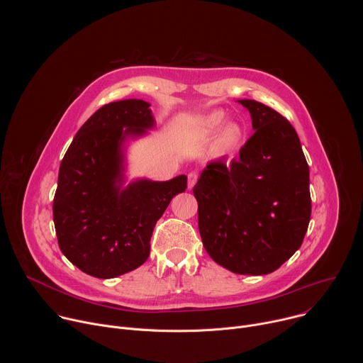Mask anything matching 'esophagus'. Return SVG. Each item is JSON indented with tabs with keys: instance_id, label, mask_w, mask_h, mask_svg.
<instances>
[{
	"instance_id": "esophagus-1",
	"label": "esophagus",
	"mask_w": 363,
	"mask_h": 363,
	"mask_svg": "<svg viewBox=\"0 0 363 363\" xmlns=\"http://www.w3.org/2000/svg\"><path fill=\"white\" fill-rule=\"evenodd\" d=\"M196 181H198V174L196 172L188 174V189H192L194 185L196 184Z\"/></svg>"
}]
</instances>
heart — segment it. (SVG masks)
Wrapping results in <instances>:
<instances>
[{
  "instance_id": "1",
  "label": "heart",
  "mask_w": 363,
  "mask_h": 363,
  "mask_svg": "<svg viewBox=\"0 0 363 363\" xmlns=\"http://www.w3.org/2000/svg\"><path fill=\"white\" fill-rule=\"evenodd\" d=\"M225 118L227 116H225L224 112H214V113L208 115L202 121L203 132L205 133L216 132L224 123ZM242 135H244L242 128L235 122H230L223 128V130L220 133V138H218V145H220V147H223L225 150L234 149L241 142Z\"/></svg>"
}]
</instances>
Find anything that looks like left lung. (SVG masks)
I'll return each mask as SVG.
<instances>
[{
  "label": "left lung",
  "instance_id": "obj_1",
  "mask_svg": "<svg viewBox=\"0 0 363 363\" xmlns=\"http://www.w3.org/2000/svg\"><path fill=\"white\" fill-rule=\"evenodd\" d=\"M252 136L240 158L208 162L194 186L198 228L213 260L237 274L277 270L300 248L312 199L308 165L287 119L260 101L242 99Z\"/></svg>",
  "mask_w": 363,
  "mask_h": 363
}]
</instances>
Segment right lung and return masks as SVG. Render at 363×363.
<instances>
[{
    "label": "right lung",
    "instance_id": "right-lung-1",
    "mask_svg": "<svg viewBox=\"0 0 363 363\" xmlns=\"http://www.w3.org/2000/svg\"><path fill=\"white\" fill-rule=\"evenodd\" d=\"M149 103L112 101L79 129L60 164L53 201L59 247L83 273L112 279L142 266L153 227L186 177L125 182L123 143L155 126Z\"/></svg>",
    "mask_w": 363,
    "mask_h": 363
}]
</instances>
